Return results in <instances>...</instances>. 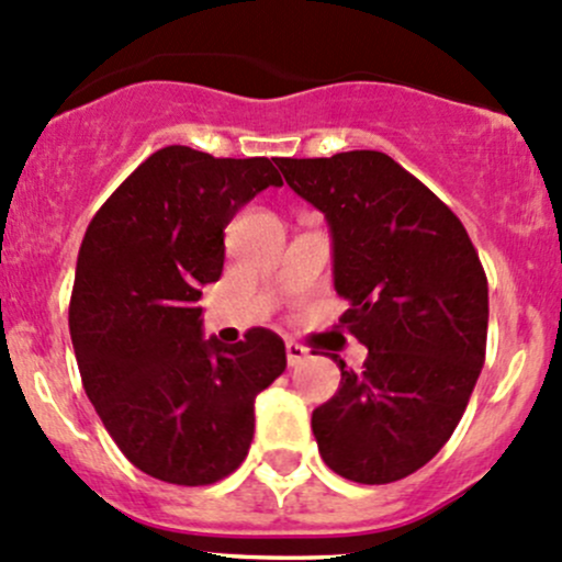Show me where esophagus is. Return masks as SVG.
Returning a JSON list of instances; mask_svg holds the SVG:
<instances>
[{
  "instance_id": "obj_1",
  "label": "esophagus",
  "mask_w": 562,
  "mask_h": 562,
  "mask_svg": "<svg viewBox=\"0 0 562 562\" xmlns=\"http://www.w3.org/2000/svg\"><path fill=\"white\" fill-rule=\"evenodd\" d=\"M285 356H288V366H299L304 363L306 356H310V350L301 347L299 341H285Z\"/></svg>"
}]
</instances>
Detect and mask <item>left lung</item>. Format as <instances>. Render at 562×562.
<instances>
[{"mask_svg": "<svg viewBox=\"0 0 562 562\" xmlns=\"http://www.w3.org/2000/svg\"><path fill=\"white\" fill-rule=\"evenodd\" d=\"M285 182L326 215L341 326L369 347L339 356L341 385L312 412L330 471L387 484L423 469L458 428L484 363L487 277L458 215L380 150L280 158Z\"/></svg>", "mask_w": 562, "mask_h": 562, "instance_id": "left-lung-1", "label": "left lung"}]
</instances>
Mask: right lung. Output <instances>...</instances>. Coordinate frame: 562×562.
Here are the masks:
<instances>
[{
	"mask_svg": "<svg viewBox=\"0 0 562 562\" xmlns=\"http://www.w3.org/2000/svg\"><path fill=\"white\" fill-rule=\"evenodd\" d=\"M282 177L269 158L169 145L142 161L82 236L69 334L82 387L121 452L169 484H212L250 450L252 404L285 371V341L250 328L202 336V288L221 280L223 232Z\"/></svg>",
	"mask_w": 562,
	"mask_h": 562,
	"instance_id": "add662e5",
	"label": "right lung"
}]
</instances>
